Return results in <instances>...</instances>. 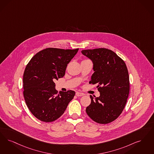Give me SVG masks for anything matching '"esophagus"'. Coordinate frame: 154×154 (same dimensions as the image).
Here are the masks:
<instances>
[{"instance_id":"34e87169","label":"esophagus","mask_w":154,"mask_h":154,"mask_svg":"<svg viewBox=\"0 0 154 154\" xmlns=\"http://www.w3.org/2000/svg\"><path fill=\"white\" fill-rule=\"evenodd\" d=\"M84 94H85L83 93L76 92V93H75V95H76L77 96H84Z\"/></svg>"}]
</instances>
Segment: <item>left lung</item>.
<instances>
[{"label":"left lung","mask_w":154,"mask_h":154,"mask_svg":"<svg viewBox=\"0 0 154 154\" xmlns=\"http://www.w3.org/2000/svg\"><path fill=\"white\" fill-rule=\"evenodd\" d=\"M91 59L94 72L89 84H97L100 96H90L91 103L87 115L96 123L108 124L119 117L126 104L129 92V74L125 63L111 50L105 48L83 50Z\"/></svg>","instance_id":"1"}]
</instances>
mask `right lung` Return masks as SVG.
I'll return each instance as SVG.
<instances>
[{
  "instance_id": "add662e5",
  "label": "right lung",
  "mask_w": 154,
  "mask_h": 154,
  "mask_svg": "<svg viewBox=\"0 0 154 154\" xmlns=\"http://www.w3.org/2000/svg\"><path fill=\"white\" fill-rule=\"evenodd\" d=\"M79 50L46 48L34 55L25 68L23 96L31 113L38 120L51 122L61 117L75 92L58 93L54 81L65 74L68 63Z\"/></svg>"
}]
</instances>
